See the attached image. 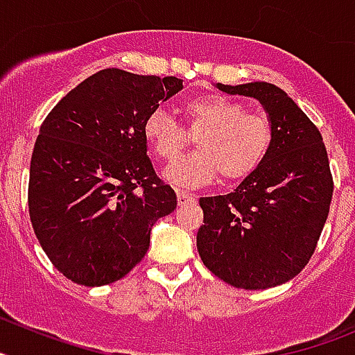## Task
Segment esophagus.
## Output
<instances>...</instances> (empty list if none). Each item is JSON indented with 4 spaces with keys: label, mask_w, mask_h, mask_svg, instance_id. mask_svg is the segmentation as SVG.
Instances as JSON below:
<instances>
[{
    "label": "esophagus",
    "mask_w": 355,
    "mask_h": 355,
    "mask_svg": "<svg viewBox=\"0 0 355 355\" xmlns=\"http://www.w3.org/2000/svg\"><path fill=\"white\" fill-rule=\"evenodd\" d=\"M192 200H196V196L190 192H187V190H181V188H178V202H180L181 206L183 205H188V202H192Z\"/></svg>",
    "instance_id": "34e87169"
}]
</instances>
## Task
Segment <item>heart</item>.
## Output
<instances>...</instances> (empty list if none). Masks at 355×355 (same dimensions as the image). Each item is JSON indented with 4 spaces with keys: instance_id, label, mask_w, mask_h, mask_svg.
<instances>
[{
    "instance_id": "b5f03b06",
    "label": "heart",
    "mask_w": 355,
    "mask_h": 355,
    "mask_svg": "<svg viewBox=\"0 0 355 355\" xmlns=\"http://www.w3.org/2000/svg\"><path fill=\"white\" fill-rule=\"evenodd\" d=\"M187 134L167 110H153L144 121V139L159 159L178 158L192 135L197 150L163 171V180L175 187H199L220 174L225 181H240L265 162L272 147V124L261 114L247 112L241 103L205 94L181 106Z\"/></svg>"
}]
</instances>
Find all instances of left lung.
Instances as JSON below:
<instances>
[{
    "label": "left lung",
    "mask_w": 355,
    "mask_h": 355,
    "mask_svg": "<svg viewBox=\"0 0 355 355\" xmlns=\"http://www.w3.org/2000/svg\"><path fill=\"white\" fill-rule=\"evenodd\" d=\"M254 97L272 124L265 162L227 196L200 197L197 250L211 274L243 290L286 283L315 252L332 199V175L318 128L284 90L266 81L216 83Z\"/></svg>",
    "instance_id": "8db88e82"
}]
</instances>
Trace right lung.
<instances>
[{
    "label": "right lung",
    "mask_w": 355,
    "mask_h": 355,
    "mask_svg": "<svg viewBox=\"0 0 355 355\" xmlns=\"http://www.w3.org/2000/svg\"><path fill=\"white\" fill-rule=\"evenodd\" d=\"M181 89L175 76L103 69L42 122L30 165V220L56 270L74 283L105 286L124 277L146 256L155 222L175 209L142 128Z\"/></svg>",
    "instance_id": "1"
}]
</instances>
